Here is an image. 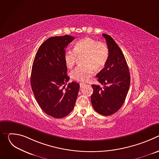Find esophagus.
<instances>
[{
  "instance_id": "1",
  "label": "esophagus",
  "mask_w": 159,
  "mask_h": 159,
  "mask_svg": "<svg viewBox=\"0 0 159 159\" xmlns=\"http://www.w3.org/2000/svg\"><path fill=\"white\" fill-rule=\"evenodd\" d=\"M84 85H85V83H84V82L80 83V87H83Z\"/></svg>"
}]
</instances>
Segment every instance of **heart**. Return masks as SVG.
<instances>
[{
    "mask_svg": "<svg viewBox=\"0 0 159 159\" xmlns=\"http://www.w3.org/2000/svg\"><path fill=\"white\" fill-rule=\"evenodd\" d=\"M74 50H66L64 53L66 66L70 69L77 60V57H84L83 62L85 65L77 66L71 72V77L77 81L84 82L91 77L95 69L102 70L109 58V49L107 45L91 38H84L74 45Z\"/></svg>",
    "mask_w": 159,
    "mask_h": 159,
    "instance_id": "b5f03b06",
    "label": "heart"
}]
</instances>
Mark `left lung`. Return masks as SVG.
Segmentation results:
<instances>
[{"instance_id":"1","label":"left lung","mask_w":159,"mask_h":159,"mask_svg":"<svg viewBox=\"0 0 159 159\" xmlns=\"http://www.w3.org/2000/svg\"><path fill=\"white\" fill-rule=\"evenodd\" d=\"M109 49V58L96 75L102 85H92L91 102L94 110L103 116L117 112L123 104L130 85V74L125 56L109 35L103 34Z\"/></svg>"}]
</instances>
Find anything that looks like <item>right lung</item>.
<instances>
[{"instance_id": "obj_1", "label": "right lung", "mask_w": 159, "mask_h": 159, "mask_svg": "<svg viewBox=\"0 0 159 159\" xmlns=\"http://www.w3.org/2000/svg\"><path fill=\"white\" fill-rule=\"evenodd\" d=\"M75 38L65 35L50 37L44 41L35 55L31 85L42 110L49 116L61 118L73 110L80 85L67 84L70 77L64 61V53Z\"/></svg>"}]
</instances>
